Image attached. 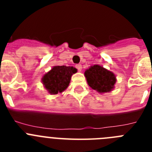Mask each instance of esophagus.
I'll use <instances>...</instances> for the list:
<instances>
[{"mask_svg": "<svg viewBox=\"0 0 152 152\" xmlns=\"http://www.w3.org/2000/svg\"><path fill=\"white\" fill-rule=\"evenodd\" d=\"M75 67H76V68L78 70L79 72H81V70H82V65H81V64H77V65H76Z\"/></svg>", "mask_w": 152, "mask_h": 152, "instance_id": "34e87169", "label": "esophagus"}]
</instances>
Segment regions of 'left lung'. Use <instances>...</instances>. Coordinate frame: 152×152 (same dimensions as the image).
<instances>
[{
  "mask_svg": "<svg viewBox=\"0 0 152 152\" xmlns=\"http://www.w3.org/2000/svg\"><path fill=\"white\" fill-rule=\"evenodd\" d=\"M84 75L88 85L100 94L110 92L116 82V76L113 72L98 64L86 70Z\"/></svg>",
  "mask_w": 152,
  "mask_h": 152,
  "instance_id": "left-lung-1",
  "label": "left lung"
}]
</instances>
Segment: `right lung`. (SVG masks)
Listing matches in <instances>:
<instances>
[{"instance_id":"1","label":"right lung","mask_w":152,"mask_h":152,"mask_svg":"<svg viewBox=\"0 0 152 152\" xmlns=\"http://www.w3.org/2000/svg\"><path fill=\"white\" fill-rule=\"evenodd\" d=\"M77 72V69L71 66H55L42 78L44 88L51 94H57L66 89L71 77Z\"/></svg>"}]
</instances>
